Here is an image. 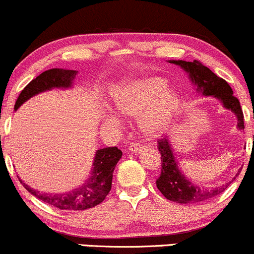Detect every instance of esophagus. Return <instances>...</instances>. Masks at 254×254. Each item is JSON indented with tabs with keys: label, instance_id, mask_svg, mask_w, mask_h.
<instances>
[{
	"label": "esophagus",
	"instance_id": "obj_1",
	"mask_svg": "<svg viewBox=\"0 0 254 254\" xmlns=\"http://www.w3.org/2000/svg\"><path fill=\"white\" fill-rule=\"evenodd\" d=\"M129 150L131 151V153H135V154H138L139 151L143 150V145L142 144H138V143H132L130 145Z\"/></svg>",
	"mask_w": 254,
	"mask_h": 254
}]
</instances>
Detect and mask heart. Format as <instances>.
Masks as SVG:
<instances>
[{
  "label": "heart",
  "instance_id": "b5f03b06",
  "mask_svg": "<svg viewBox=\"0 0 254 254\" xmlns=\"http://www.w3.org/2000/svg\"><path fill=\"white\" fill-rule=\"evenodd\" d=\"M116 111L125 117L139 118L145 136L154 138L170 127L178 109L177 92L161 76H144L122 83L111 94Z\"/></svg>",
  "mask_w": 254,
  "mask_h": 254
}]
</instances>
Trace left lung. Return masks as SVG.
Here are the masks:
<instances>
[{
  "label": "left lung",
  "instance_id": "obj_1",
  "mask_svg": "<svg viewBox=\"0 0 254 254\" xmlns=\"http://www.w3.org/2000/svg\"><path fill=\"white\" fill-rule=\"evenodd\" d=\"M170 63L179 65L189 74L191 82L196 86L197 93L205 97L218 99L224 109L230 110L238 119V129L244 130V113L238 98L233 95L230 86L223 78L218 77L208 66L203 65L199 61L186 62V61H170ZM157 148L161 154V174L157 178L156 186L164 196L172 202L180 204H192L204 202L206 199L217 196L228 188L230 182L226 185L214 189H200L194 185L182 173L178 167V162L173 155L170 139L161 138L157 141ZM240 172V171H239ZM238 172V174H239ZM237 174V176H238ZM235 179V178H234ZM233 182V180H232Z\"/></svg>",
  "mask_w": 254,
  "mask_h": 254
}]
</instances>
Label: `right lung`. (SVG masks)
Listing matches in <instances>:
<instances>
[{"label": "right lung", "instance_id": "add662e5", "mask_svg": "<svg viewBox=\"0 0 254 254\" xmlns=\"http://www.w3.org/2000/svg\"><path fill=\"white\" fill-rule=\"evenodd\" d=\"M76 70L66 69H50L42 72L39 76L32 80L20 93L16 99L14 110H17L28 99L39 93L54 88H70L76 76ZM123 153L117 147H109L99 149L93 161V170L88 179L80 188L74 189L66 193H42L25 184L19 178L20 183L30 193L39 198L44 203L61 209V210L78 211L86 210L100 204L106 198L112 185L113 171Z\"/></svg>", "mask_w": 254, "mask_h": 254}]
</instances>
